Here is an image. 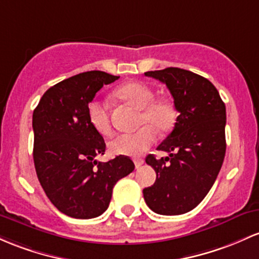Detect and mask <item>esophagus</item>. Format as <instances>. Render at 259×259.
<instances>
[{"instance_id": "34e87169", "label": "esophagus", "mask_w": 259, "mask_h": 259, "mask_svg": "<svg viewBox=\"0 0 259 259\" xmlns=\"http://www.w3.org/2000/svg\"><path fill=\"white\" fill-rule=\"evenodd\" d=\"M134 162H135V167H136V168H139V167H141L144 164L143 158H135Z\"/></svg>"}]
</instances>
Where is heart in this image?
Wrapping results in <instances>:
<instances>
[{
	"mask_svg": "<svg viewBox=\"0 0 259 259\" xmlns=\"http://www.w3.org/2000/svg\"><path fill=\"white\" fill-rule=\"evenodd\" d=\"M115 95L127 104L140 110L139 125L135 133L116 135L109 143V150L115 155L139 156L151 147L156 141V132L166 133L172 129L177 118L175 104L167 98H155V93L147 84L129 82L115 91ZM90 124L99 134L107 136L112 133L106 104L91 102L87 108Z\"/></svg>",
	"mask_w": 259,
	"mask_h": 259,
	"instance_id": "b5f03b06",
	"label": "heart"
}]
</instances>
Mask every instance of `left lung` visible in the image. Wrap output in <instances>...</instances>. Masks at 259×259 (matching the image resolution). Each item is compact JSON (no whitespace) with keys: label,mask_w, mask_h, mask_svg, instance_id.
Here are the masks:
<instances>
[{"label":"left lung","mask_w":259,"mask_h":259,"mask_svg":"<svg viewBox=\"0 0 259 259\" xmlns=\"http://www.w3.org/2000/svg\"><path fill=\"white\" fill-rule=\"evenodd\" d=\"M145 76L163 82L180 113L172 133L157 146L168 152L146 163L156 181L143 190L152 211L161 215L188 212L205 198L217 180L226 152V108L214 84L192 71L167 67Z\"/></svg>","instance_id":"8db88e82"}]
</instances>
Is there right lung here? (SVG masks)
Segmentation results:
<instances>
[{
	"label": "right lung",
	"instance_id": "right-lung-1",
	"mask_svg": "<svg viewBox=\"0 0 259 259\" xmlns=\"http://www.w3.org/2000/svg\"><path fill=\"white\" fill-rule=\"evenodd\" d=\"M88 71L59 82L42 95L33 113V158L36 176L55 208L76 219L97 218L108 209L113 187L134 171L130 157L98 162L106 143L90 124L88 104L118 79Z\"/></svg>",
	"mask_w": 259,
	"mask_h": 259
}]
</instances>
